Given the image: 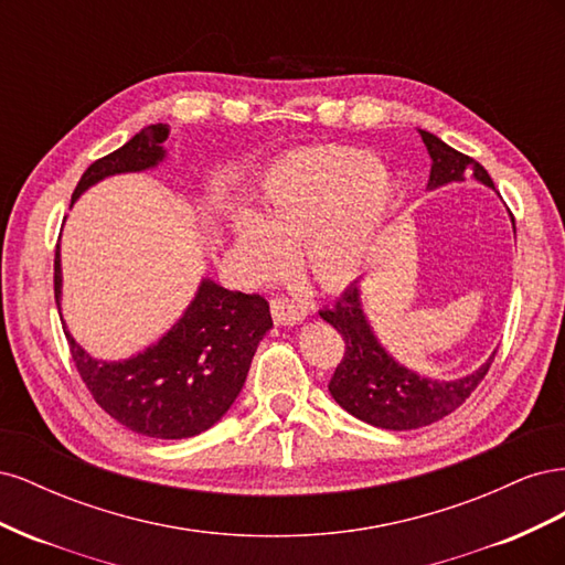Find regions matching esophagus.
<instances>
[{
  "label": "esophagus",
  "mask_w": 565,
  "mask_h": 565,
  "mask_svg": "<svg viewBox=\"0 0 565 565\" xmlns=\"http://www.w3.org/2000/svg\"><path fill=\"white\" fill-rule=\"evenodd\" d=\"M270 313L278 324H299L301 320H306V316H309L303 303H295L285 297L270 299Z\"/></svg>",
  "instance_id": "1"
}]
</instances>
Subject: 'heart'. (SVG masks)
Instances as JSON below:
<instances>
[{
    "label": "heart",
    "mask_w": 565,
    "mask_h": 565,
    "mask_svg": "<svg viewBox=\"0 0 565 565\" xmlns=\"http://www.w3.org/2000/svg\"><path fill=\"white\" fill-rule=\"evenodd\" d=\"M398 207V188L377 158L353 148H306L273 162L259 212H235L233 243L259 273L282 264V245L301 243V262L328 285L361 273Z\"/></svg>",
    "instance_id": "obj_1"
}]
</instances>
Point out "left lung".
<instances>
[{
  "label": "left lung",
  "instance_id": "left-lung-1",
  "mask_svg": "<svg viewBox=\"0 0 565 565\" xmlns=\"http://www.w3.org/2000/svg\"><path fill=\"white\" fill-rule=\"evenodd\" d=\"M417 131L431 158L429 183H426L429 191L452 181H465L467 174L478 183L494 188L490 174L473 158L443 143L431 131ZM320 318L328 320L344 337L347 344V353L330 380L332 398L349 415L388 431L419 429V426H429L450 415L483 382L494 361V353H498L492 351L481 367L461 380L438 382L422 377V374L393 361V355L380 344L365 316L358 282L347 287V292L332 309H322Z\"/></svg>",
  "mask_w": 565,
  "mask_h": 565
}]
</instances>
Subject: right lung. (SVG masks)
Instances as JSON below:
<instances>
[{
	"label": "right lung",
	"instance_id": "obj_1",
	"mask_svg": "<svg viewBox=\"0 0 565 565\" xmlns=\"http://www.w3.org/2000/svg\"><path fill=\"white\" fill-rule=\"evenodd\" d=\"M169 131V125H150L122 148L96 160L82 174L73 202L108 177L156 169L167 158ZM61 287V249L56 247L58 311ZM270 328L264 297L233 292L212 278H202L183 316L156 344L125 361H98L77 344L63 322L73 361L94 401L129 431L164 440L198 436L228 413L245 386L256 347Z\"/></svg>",
	"mask_w": 565,
	"mask_h": 565
}]
</instances>
